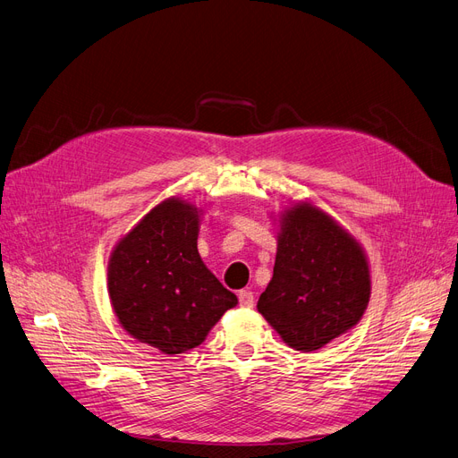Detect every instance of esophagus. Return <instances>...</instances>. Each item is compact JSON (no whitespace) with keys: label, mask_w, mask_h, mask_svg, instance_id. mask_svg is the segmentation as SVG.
<instances>
[{"label":"esophagus","mask_w":458,"mask_h":458,"mask_svg":"<svg viewBox=\"0 0 458 458\" xmlns=\"http://www.w3.org/2000/svg\"><path fill=\"white\" fill-rule=\"evenodd\" d=\"M237 297H240V305H242V307H252L254 295H252L250 290H242L240 293H237Z\"/></svg>","instance_id":"obj_1"}]
</instances>
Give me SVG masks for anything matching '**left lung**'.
I'll use <instances>...</instances> for the list:
<instances>
[{
	"mask_svg": "<svg viewBox=\"0 0 458 458\" xmlns=\"http://www.w3.org/2000/svg\"><path fill=\"white\" fill-rule=\"evenodd\" d=\"M278 226L273 276L258 312L290 348L320 350L367 310V254L348 230L310 202L292 204Z\"/></svg>",
	"mask_w": 458,
	"mask_h": 458,
	"instance_id": "left-lung-1",
	"label": "left lung"
}]
</instances>
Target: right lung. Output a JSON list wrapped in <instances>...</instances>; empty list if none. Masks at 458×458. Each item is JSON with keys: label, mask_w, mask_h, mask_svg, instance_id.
I'll return each mask as SVG.
<instances>
[{"label": "right lung", "mask_w": 458, "mask_h": 458, "mask_svg": "<svg viewBox=\"0 0 458 458\" xmlns=\"http://www.w3.org/2000/svg\"><path fill=\"white\" fill-rule=\"evenodd\" d=\"M198 230L200 209L172 196L117 242L108 260L117 322L132 339L168 355L200 346L237 305L198 254Z\"/></svg>", "instance_id": "obj_1"}]
</instances>
